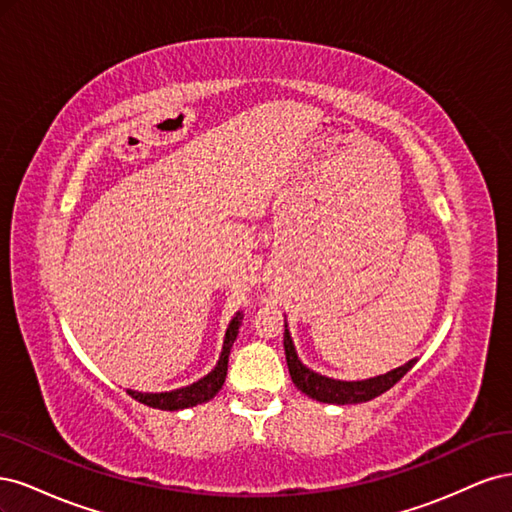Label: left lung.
<instances>
[{
    "label": "left lung",
    "instance_id": "8db88e82",
    "mask_svg": "<svg viewBox=\"0 0 512 512\" xmlns=\"http://www.w3.org/2000/svg\"><path fill=\"white\" fill-rule=\"evenodd\" d=\"M284 352H286V363H288V371L294 386H297V389L307 397L322 401V404H335V406L363 404V401H369L386 393L393 384H397L401 378H404L416 363V359H412L401 367L386 371V374L365 378V380H335L329 376H322L318 371L309 369L307 365L301 363L286 320H284Z\"/></svg>",
    "mask_w": 512,
    "mask_h": 512
}]
</instances>
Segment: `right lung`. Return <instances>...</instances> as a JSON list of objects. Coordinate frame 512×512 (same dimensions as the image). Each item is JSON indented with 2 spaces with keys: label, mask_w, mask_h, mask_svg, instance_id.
Segmentation results:
<instances>
[{
  "label": "right lung",
  "mask_w": 512,
  "mask_h": 512,
  "mask_svg": "<svg viewBox=\"0 0 512 512\" xmlns=\"http://www.w3.org/2000/svg\"><path fill=\"white\" fill-rule=\"evenodd\" d=\"M243 322V312H237L232 316V320L228 322V329L224 335V344H222V352L220 359L215 363V367L209 371L207 376H203L200 380L181 386V389H173V391H162V393H141V391H132L128 389V395L134 397L141 404L149 406V408H158V410H185V408H194L198 404H205V401L213 399L215 395L220 393V389L224 386L226 380V371H228V356L232 350V344L239 335V327Z\"/></svg>",
  "instance_id": "1"
}]
</instances>
